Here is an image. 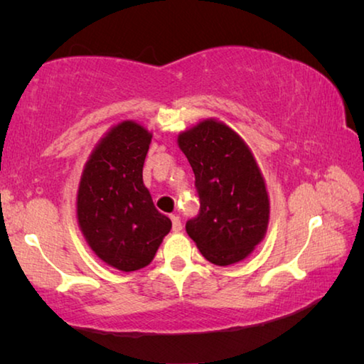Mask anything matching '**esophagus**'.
I'll return each instance as SVG.
<instances>
[{"mask_svg":"<svg viewBox=\"0 0 364 364\" xmlns=\"http://www.w3.org/2000/svg\"><path fill=\"white\" fill-rule=\"evenodd\" d=\"M171 230H173L175 232L183 230V223H181L180 217H175V215H171Z\"/></svg>","mask_w":364,"mask_h":364,"instance_id":"34e87169","label":"esophagus"}]
</instances>
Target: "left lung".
I'll use <instances>...</instances> for the list:
<instances>
[{
	"mask_svg": "<svg viewBox=\"0 0 364 364\" xmlns=\"http://www.w3.org/2000/svg\"><path fill=\"white\" fill-rule=\"evenodd\" d=\"M196 176L200 210L186 231L208 262L244 260L268 226L269 200L263 176L244 141L231 128L204 120L178 138Z\"/></svg>",
	"mask_w": 364,
	"mask_h": 364,
	"instance_id": "1",
	"label": "left lung"
}]
</instances>
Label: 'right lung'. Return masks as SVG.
<instances>
[{
  "label": "right lung",
  "mask_w": 364,
  "mask_h": 364,
  "mask_svg": "<svg viewBox=\"0 0 364 364\" xmlns=\"http://www.w3.org/2000/svg\"><path fill=\"white\" fill-rule=\"evenodd\" d=\"M151 138L138 123H119L91 154L78 188L77 215L86 241L122 271L149 264L171 228L143 183Z\"/></svg>",
  "instance_id": "right-lung-1"
}]
</instances>
